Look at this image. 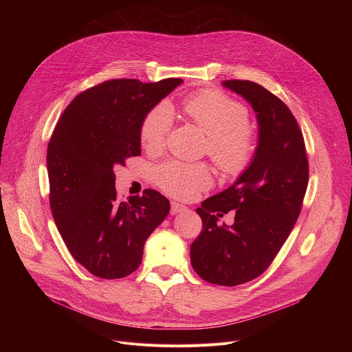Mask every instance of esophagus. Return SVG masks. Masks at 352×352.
Listing matches in <instances>:
<instances>
[{
    "label": "esophagus",
    "mask_w": 352,
    "mask_h": 352,
    "mask_svg": "<svg viewBox=\"0 0 352 352\" xmlns=\"http://www.w3.org/2000/svg\"><path fill=\"white\" fill-rule=\"evenodd\" d=\"M182 212H186V208L184 205L177 204V202H171V209H170L171 214H178V213H182Z\"/></svg>",
    "instance_id": "34e87169"
}]
</instances>
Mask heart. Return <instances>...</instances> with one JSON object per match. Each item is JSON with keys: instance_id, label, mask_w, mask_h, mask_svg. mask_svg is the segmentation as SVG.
Here are the masks:
<instances>
[{"instance_id": "heart-1", "label": "heart", "mask_w": 352, "mask_h": 352, "mask_svg": "<svg viewBox=\"0 0 352 352\" xmlns=\"http://www.w3.org/2000/svg\"><path fill=\"white\" fill-rule=\"evenodd\" d=\"M188 118L208 135L205 153L228 177H238L255 159L258 136L249 122L248 109L231 96L205 89L184 102ZM173 126V111L167 103L150 109L139 126V140L146 152L162 153ZM156 184L167 193L188 199L212 186L210 168L204 164L167 162L155 173Z\"/></svg>"}]
</instances>
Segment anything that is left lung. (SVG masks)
Segmentation results:
<instances>
[{"label":"left lung","instance_id":"8db88e82","mask_svg":"<svg viewBox=\"0 0 352 352\" xmlns=\"http://www.w3.org/2000/svg\"><path fill=\"white\" fill-rule=\"evenodd\" d=\"M223 85L252 104L259 144L236 182L196 209L202 232L190 245V263L205 281L234 287L259 277L277 256L302 209L309 163L302 131L283 100L250 80ZM230 210L234 224L217 226V216Z\"/></svg>","mask_w":352,"mask_h":352}]
</instances>
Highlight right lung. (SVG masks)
Masks as SVG:
<instances>
[{
    "instance_id": "1",
    "label": "right lung",
    "mask_w": 352,
    "mask_h": 352,
    "mask_svg": "<svg viewBox=\"0 0 352 352\" xmlns=\"http://www.w3.org/2000/svg\"><path fill=\"white\" fill-rule=\"evenodd\" d=\"M182 79H111L79 93L47 147L50 208L72 258L100 278L135 272L148 235L170 212L155 189L118 200L114 168L140 155L146 113Z\"/></svg>"
}]
</instances>
